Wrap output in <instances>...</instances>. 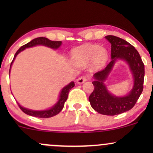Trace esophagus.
I'll return each mask as SVG.
<instances>
[{
  "label": "esophagus",
  "mask_w": 153,
  "mask_h": 153,
  "mask_svg": "<svg viewBox=\"0 0 153 153\" xmlns=\"http://www.w3.org/2000/svg\"><path fill=\"white\" fill-rule=\"evenodd\" d=\"M88 78H89L88 75H81V76H80L78 79H77V82L79 84L83 83V82L86 81L87 79H88Z\"/></svg>",
  "instance_id": "34e87169"
}]
</instances>
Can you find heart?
I'll return each instance as SVG.
<instances>
[{
	"mask_svg": "<svg viewBox=\"0 0 153 153\" xmlns=\"http://www.w3.org/2000/svg\"><path fill=\"white\" fill-rule=\"evenodd\" d=\"M108 54L104 48L96 45H88L77 49L73 52L74 59L81 62H87L92 59L95 66H101L106 62Z\"/></svg>",
	"mask_w": 153,
	"mask_h": 153,
	"instance_id": "obj_1",
	"label": "heart"
}]
</instances>
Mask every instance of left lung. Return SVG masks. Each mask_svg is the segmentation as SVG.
<instances>
[{
  "instance_id": "left-lung-1",
  "label": "left lung",
  "mask_w": 153,
  "mask_h": 153,
  "mask_svg": "<svg viewBox=\"0 0 153 153\" xmlns=\"http://www.w3.org/2000/svg\"><path fill=\"white\" fill-rule=\"evenodd\" d=\"M106 38L111 44L112 59L104 69L94 74L95 80L92 82L94 89L88 99L91 106L98 113L114 116L130 110L137 103L143 91L145 65L137 50L131 44L113 35H108ZM118 58L125 59L129 63L135 79L133 90L124 97H116L110 94L103 84V80Z\"/></svg>"
}]
</instances>
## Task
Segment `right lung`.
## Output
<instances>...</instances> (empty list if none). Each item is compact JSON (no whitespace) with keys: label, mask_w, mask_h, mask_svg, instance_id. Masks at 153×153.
<instances>
[{"label":"right lung","mask_w":153,"mask_h":153,"mask_svg":"<svg viewBox=\"0 0 153 153\" xmlns=\"http://www.w3.org/2000/svg\"><path fill=\"white\" fill-rule=\"evenodd\" d=\"M61 44H62V42L61 41H51V40L48 39L45 37H38V38L34 39L31 40V42H29V43L26 44V45H23L22 47H21L18 50V51L16 52L14 57H13V60H12L11 63H10V67H11L12 63H13V60H14V59L16 58L17 54H18L20 52H22V50H24V49L28 48V47H34L35 45H45V46L49 47L52 49H57L60 46ZM74 85H75L74 82H71L69 85H68L67 86L65 87L62 90V91H61L58 102L57 103V104H55V106H54L52 108H51L49 110L32 111V110L27 109V108H24V107L20 106L19 103L18 105L19 108H21V110H22L24 113L26 114L32 116V117H39V118H50V117H54V116L57 115V114H59V112L62 111L63 107H64L65 102L67 99H68L69 91H71L72 88L74 87Z\"/></svg>","instance_id":"obj_1"}]
</instances>
